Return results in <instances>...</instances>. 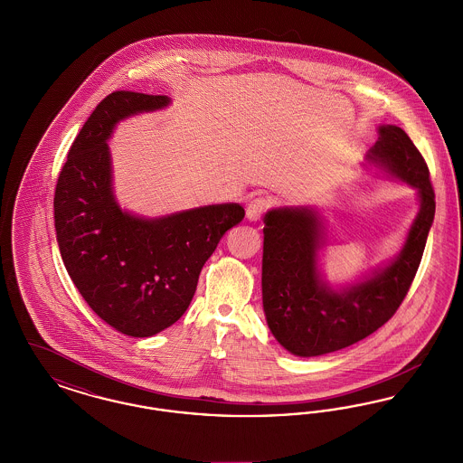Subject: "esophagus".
Segmentation results:
<instances>
[{"instance_id":"34e87169","label":"esophagus","mask_w":463,"mask_h":463,"mask_svg":"<svg viewBox=\"0 0 463 463\" xmlns=\"http://www.w3.org/2000/svg\"><path fill=\"white\" fill-rule=\"evenodd\" d=\"M272 206V201L265 196H257V198L251 199L246 206V217L250 221H259L265 212Z\"/></svg>"}]
</instances>
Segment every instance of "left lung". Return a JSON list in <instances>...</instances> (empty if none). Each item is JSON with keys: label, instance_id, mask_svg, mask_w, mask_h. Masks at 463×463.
Listing matches in <instances>:
<instances>
[{"label": "left lung", "instance_id": "1", "mask_svg": "<svg viewBox=\"0 0 463 463\" xmlns=\"http://www.w3.org/2000/svg\"><path fill=\"white\" fill-rule=\"evenodd\" d=\"M368 159L419 189L420 212L401 255L373 278L342 291L317 274L319 221L308 208H279L264 217L262 300L267 325L291 354L335 353L370 336L402 304L419 270L436 213L429 166L404 130L378 128Z\"/></svg>", "mask_w": 463, "mask_h": 463}]
</instances>
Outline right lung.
I'll return each mask as SVG.
<instances>
[{
	"label": "right lung",
	"instance_id": "right-lung-1",
	"mask_svg": "<svg viewBox=\"0 0 463 463\" xmlns=\"http://www.w3.org/2000/svg\"><path fill=\"white\" fill-rule=\"evenodd\" d=\"M168 104L166 95L109 93L76 135L53 198L57 242L72 283L100 319L130 336H153L182 317L203 265L244 219L242 206L227 203L146 221L114 201L108 149L114 125Z\"/></svg>",
	"mask_w": 463,
	"mask_h": 463
}]
</instances>
